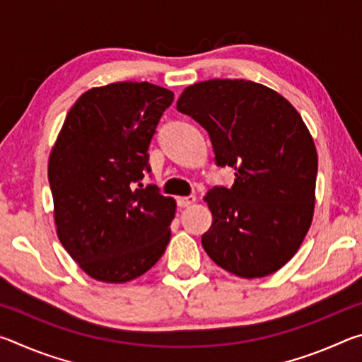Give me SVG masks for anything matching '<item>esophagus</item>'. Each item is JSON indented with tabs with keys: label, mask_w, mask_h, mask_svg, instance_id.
<instances>
[{
	"label": "esophagus",
	"mask_w": 362,
	"mask_h": 362,
	"mask_svg": "<svg viewBox=\"0 0 362 362\" xmlns=\"http://www.w3.org/2000/svg\"><path fill=\"white\" fill-rule=\"evenodd\" d=\"M196 201V198L193 194H189V196H179V198H177V204H179L180 207H187V206H189V204H193Z\"/></svg>",
	"instance_id": "34e87169"
}]
</instances>
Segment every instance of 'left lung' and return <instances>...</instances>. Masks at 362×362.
<instances>
[{"label":"left lung","mask_w":362,"mask_h":362,"mask_svg":"<svg viewBox=\"0 0 362 362\" xmlns=\"http://www.w3.org/2000/svg\"><path fill=\"white\" fill-rule=\"evenodd\" d=\"M177 110L209 132L217 166L235 169L231 188L204 196L207 255L240 278L278 272L313 220L317 153L302 116L276 90L246 79L188 86Z\"/></svg>","instance_id":"obj_1"}]
</instances>
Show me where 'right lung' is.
<instances>
[{
  "label": "right lung",
  "instance_id": "add662e5",
  "mask_svg": "<svg viewBox=\"0 0 362 362\" xmlns=\"http://www.w3.org/2000/svg\"><path fill=\"white\" fill-rule=\"evenodd\" d=\"M174 93L150 83L93 88L70 108L49 156L57 236L84 273L127 283L161 259L175 199L156 185L134 188L150 173L148 146Z\"/></svg>",
  "mask_w": 362,
  "mask_h": 362
}]
</instances>
